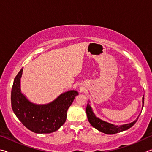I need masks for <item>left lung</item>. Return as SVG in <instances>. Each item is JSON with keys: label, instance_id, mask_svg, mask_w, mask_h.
<instances>
[{"label": "left lung", "instance_id": "left-lung-1", "mask_svg": "<svg viewBox=\"0 0 152 152\" xmlns=\"http://www.w3.org/2000/svg\"><path fill=\"white\" fill-rule=\"evenodd\" d=\"M89 103L90 102L89 101L86 107V113L88 121H89V123L91 124V126L95 127V129H97V130H99V132L104 133V134H117V133L124 132L125 130L128 129L135 124V122L137 121L138 118H139V116L140 115V114H139V115H138L137 119L133 122H132V123L121 125V126H116V125L108 123L107 121H103L95 115V114L94 113V111H93V109ZM143 103H144V96L142 98V109L143 107Z\"/></svg>", "mask_w": 152, "mask_h": 152}]
</instances>
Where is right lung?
Segmentation results:
<instances>
[{"label":"right lung","mask_w":152,"mask_h":152,"mask_svg":"<svg viewBox=\"0 0 152 152\" xmlns=\"http://www.w3.org/2000/svg\"><path fill=\"white\" fill-rule=\"evenodd\" d=\"M21 69L14 80L11 91V105L15 115L26 128L36 134H50L65 124L69 107L79 93L64 92L53 102L37 104L29 101L20 90Z\"/></svg>","instance_id":"right-lung-1"}]
</instances>
